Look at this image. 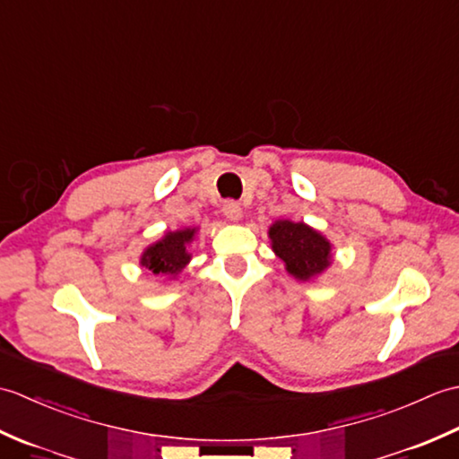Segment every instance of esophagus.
I'll use <instances>...</instances> for the list:
<instances>
[{
	"label": "esophagus",
	"mask_w": 459,
	"mask_h": 459,
	"mask_svg": "<svg viewBox=\"0 0 459 459\" xmlns=\"http://www.w3.org/2000/svg\"><path fill=\"white\" fill-rule=\"evenodd\" d=\"M222 212H224V217H227L232 222H238L242 219V209H240V204L235 203V201L224 203L222 204Z\"/></svg>",
	"instance_id": "obj_1"
}]
</instances>
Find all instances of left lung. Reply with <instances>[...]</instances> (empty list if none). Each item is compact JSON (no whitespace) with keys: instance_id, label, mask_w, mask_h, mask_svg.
Here are the masks:
<instances>
[{"instance_id":"1","label":"left lung","mask_w":459,"mask_h":459,"mask_svg":"<svg viewBox=\"0 0 459 459\" xmlns=\"http://www.w3.org/2000/svg\"><path fill=\"white\" fill-rule=\"evenodd\" d=\"M268 238L286 272L299 281H311L333 264V245L306 222L278 219L270 224Z\"/></svg>"}]
</instances>
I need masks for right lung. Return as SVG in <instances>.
<instances>
[{"label": "right lung", "instance_id": "obj_1", "mask_svg": "<svg viewBox=\"0 0 459 459\" xmlns=\"http://www.w3.org/2000/svg\"><path fill=\"white\" fill-rule=\"evenodd\" d=\"M199 227H185L168 230L165 235L145 247L140 256V266L150 270L153 276L163 280H175L183 268L191 262L189 247L197 238Z\"/></svg>", "mask_w": 459, "mask_h": 459}]
</instances>
